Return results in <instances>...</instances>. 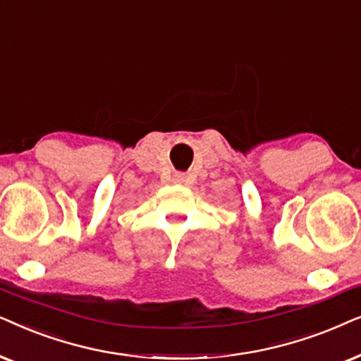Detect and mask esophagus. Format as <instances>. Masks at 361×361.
Returning a JSON list of instances; mask_svg holds the SVG:
<instances>
[{
  "instance_id": "obj_1",
  "label": "esophagus",
  "mask_w": 361,
  "mask_h": 361,
  "mask_svg": "<svg viewBox=\"0 0 361 361\" xmlns=\"http://www.w3.org/2000/svg\"><path fill=\"white\" fill-rule=\"evenodd\" d=\"M173 181H175V183H183L185 175H183V173H176V175L173 176Z\"/></svg>"
}]
</instances>
